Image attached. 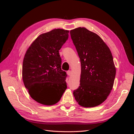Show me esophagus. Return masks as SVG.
<instances>
[{"mask_svg": "<svg viewBox=\"0 0 134 134\" xmlns=\"http://www.w3.org/2000/svg\"><path fill=\"white\" fill-rule=\"evenodd\" d=\"M67 74L68 75L70 76V75H71V71L70 70L67 71Z\"/></svg>", "mask_w": 134, "mask_h": 134, "instance_id": "1", "label": "esophagus"}]
</instances>
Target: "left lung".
Segmentation results:
<instances>
[{"label":"left lung","instance_id":"left-lung-1","mask_svg":"<svg viewBox=\"0 0 134 134\" xmlns=\"http://www.w3.org/2000/svg\"><path fill=\"white\" fill-rule=\"evenodd\" d=\"M70 35L81 64L80 86L74 96L82 107L98 106L107 98L114 83L112 53L100 37L85 27L71 30Z\"/></svg>","mask_w":134,"mask_h":134}]
</instances>
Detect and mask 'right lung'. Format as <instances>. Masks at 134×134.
Wrapping results in <instances>:
<instances>
[{"label": "right lung", "instance_id": "add662e5", "mask_svg": "<svg viewBox=\"0 0 134 134\" xmlns=\"http://www.w3.org/2000/svg\"><path fill=\"white\" fill-rule=\"evenodd\" d=\"M69 33V30L57 29L41 34L25 55L24 85L31 97L41 104H56L67 89V74L62 70L59 51L67 40Z\"/></svg>", "mask_w": 134, "mask_h": 134}]
</instances>
